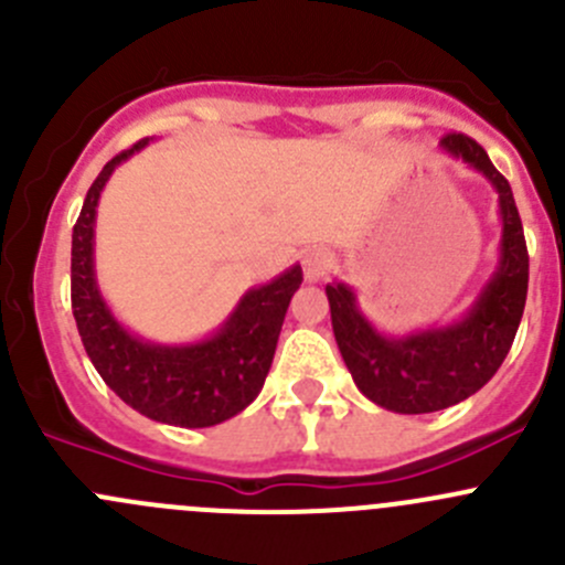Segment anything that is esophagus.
Segmentation results:
<instances>
[{"mask_svg": "<svg viewBox=\"0 0 565 565\" xmlns=\"http://www.w3.org/2000/svg\"><path fill=\"white\" fill-rule=\"evenodd\" d=\"M301 266H305L307 280L318 282L327 277L329 269H332V255H329L323 247H312V249H307L305 258H301Z\"/></svg>", "mask_w": 565, "mask_h": 565, "instance_id": "obj_1", "label": "esophagus"}]
</instances>
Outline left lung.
<instances>
[{"instance_id":"1","label":"left lung","mask_w":565,"mask_h":565,"mask_svg":"<svg viewBox=\"0 0 565 565\" xmlns=\"http://www.w3.org/2000/svg\"><path fill=\"white\" fill-rule=\"evenodd\" d=\"M439 148L478 170L500 203V260L470 310L445 327L393 338L362 316L349 285H327L334 340L351 379L365 398L398 415L448 409L478 393L511 351L527 299L530 258L511 183L467 134H448Z\"/></svg>"}]
</instances>
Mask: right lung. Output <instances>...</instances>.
Masks as SVG:
<instances>
[{"label":"right lung","instance_id":"obj_1","mask_svg":"<svg viewBox=\"0 0 565 565\" xmlns=\"http://www.w3.org/2000/svg\"><path fill=\"white\" fill-rule=\"evenodd\" d=\"M148 139L122 150L87 189L71 242V307L87 356L131 409L156 423L209 428L247 409L264 390L290 296L301 285V266L249 288L211 338L198 343H150L128 332L100 296L95 280V209L111 172L142 150Z\"/></svg>","mask_w":565,"mask_h":565}]
</instances>
